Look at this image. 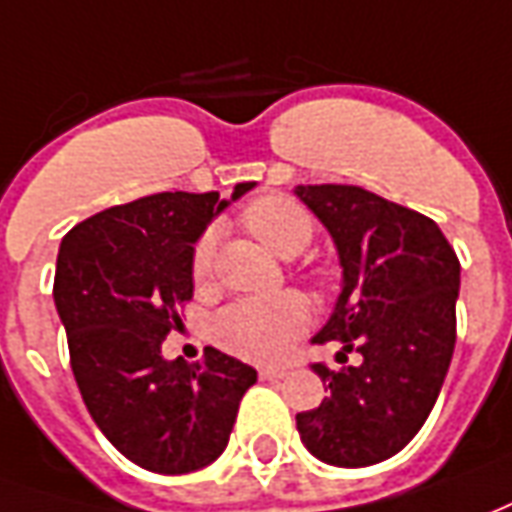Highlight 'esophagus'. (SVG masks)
Here are the masks:
<instances>
[{
	"instance_id": "34e87169",
	"label": "esophagus",
	"mask_w": 512,
	"mask_h": 512,
	"mask_svg": "<svg viewBox=\"0 0 512 512\" xmlns=\"http://www.w3.org/2000/svg\"><path fill=\"white\" fill-rule=\"evenodd\" d=\"M282 377H285V371H282V368H271V366L260 368V380H282Z\"/></svg>"
}]
</instances>
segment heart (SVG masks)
I'll return each mask as SVG.
<instances>
[{
    "instance_id": "1",
    "label": "heart",
    "mask_w": 512,
    "mask_h": 512,
    "mask_svg": "<svg viewBox=\"0 0 512 512\" xmlns=\"http://www.w3.org/2000/svg\"><path fill=\"white\" fill-rule=\"evenodd\" d=\"M246 230L280 257L299 255L310 241L316 224L305 207L288 196H260L244 207ZM216 260V230H205L191 249V277L207 285ZM310 321L307 302L299 293L246 296L221 310L213 321V338L227 352L249 360H280Z\"/></svg>"
}]
</instances>
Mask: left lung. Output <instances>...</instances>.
Wrapping results in <instances>:
<instances>
[{"label": "left lung", "mask_w": 512, "mask_h": 512, "mask_svg": "<svg viewBox=\"0 0 512 512\" xmlns=\"http://www.w3.org/2000/svg\"><path fill=\"white\" fill-rule=\"evenodd\" d=\"M330 230L343 291L313 341H341L360 366L313 363L324 391L296 413L307 449L332 466H374L402 452L435 407L457 341L460 260L441 227L357 185H296ZM338 352V355H343Z\"/></svg>", "instance_id": "1"}]
</instances>
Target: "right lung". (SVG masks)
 I'll list each match as a JSON object with an SVG mask.
<instances>
[{"label": "right lung", "instance_id": "1", "mask_svg": "<svg viewBox=\"0 0 512 512\" xmlns=\"http://www.w3.org/2000/svg\"><path fill=\"white\" fill-rule=\"evenodd\" d=\"M255 188L235 185L232 199ZM227 207L210 194L141 196L66 232L55 305L82 402L135 466L188 474L224 452L257 371L207 346L205 363L166 360L163 341L194 299L191 249Z\"/></svg>", "mask_w": 512, "mask_h": 512}]
</instances>
